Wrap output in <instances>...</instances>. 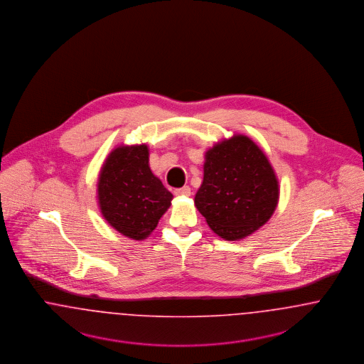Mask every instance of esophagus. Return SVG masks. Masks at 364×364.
<instances>
[{
	"label": "esophagus",
	"instance_id": "34e87169",
	"mask_svg": "<svg viewBox=\"0 0 364 364\" xmlns=\"http://www.w3.org/2000/svg\"><path fill=\"white\" fill-rule=\"evenodd\" d=\"M175 196H183V197H188L191 194V190L189 186H183V188H179V189L174 190Z\"/></svg>",
	"mask_w": 364,
	"mask_h": 364
}]
</instances>
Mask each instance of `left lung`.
I'll list each match as a JSON object with an SVG mask.
<instances>
[{
    "label": "left lung",
    "mask_w": 364,
    "mask_h": 364,
    "mask_svg": "<svg viewBox=\"0 0 364 364\" xmlns=\"http://www.w3.org/2000/svg\"><path fill=\"white\" fill-rule=\"evenodd\" d=\"M279 181L268 158L243 134L208 149L194 205L219 237L239 240L268 222L279 203Z\"/></svg>",
    "instance_id": "1"
}]
</instances>
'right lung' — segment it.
I'll return each mask as SVG.
<instances>
[{"label": "right lung", "mask_w": 364, "mask_h": 364, "mask_svg": "<svg viewBox=\"0 0 364 364\" xmlns=\"http://www.w3.org/2000/svg\"><path fill=\"white\" fill-rule=\"evenodd\" d=\"M173 194L149 168V149L117 146L106 159L97 181V203L105 220L134 240L148 237L171 205Z\"/></svg>", "instance_id": "obj_1"}]
</instances>
